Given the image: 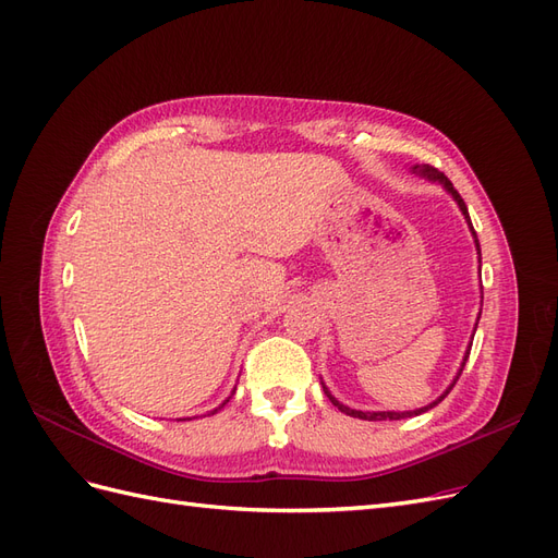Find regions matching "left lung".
<instances>
[{"instance_id":"1","label":"left lung","mask_w":558,"mask_h":558,"mask_svg":"<svg viewBox=\"0 0 558 558\" xmlns=\"http://www.w3.org/2000/svg\"><path fill=\"white\" fill-rule=\"evenodd\" d=\"M412 170L416 172V174H421V177H426V179H433V181H440V183H445V189L453 195V199L456 202H459V207H461V211H463V216L468 218V226H470V230H472V234H475V228H472V223H470V214H468V207H465V202H463V197L459 195V191H456L453 189V185H451V181L440 172V170H437V167H433V165H414L412 167ZM475 244H477V251H480V242H477V234H475ZM480 258H482V253H480ZM468 356H470V349H468V353H465V359H463V365H461V373H463V367H465V363H468ZM461 373H459V377H461ZM459 377H456L453 379V384L456 381H459ZM453 384L447 388V391L440 396V398H437L433 404H428V408H421V410H416V412H359V410H349L347 408V404H342V402H337L332 396H330V391H328V388L324 386V391H326V396L330 398V402L335 404V408L337 410H340V412H344V414H349V416H359V418H367V421H396V418H404V416H414V414H421V412H428L430 408H435V404L437 402H442L447 396H449V391H451V388H453Z\"/></svg>"}]
</instances>
